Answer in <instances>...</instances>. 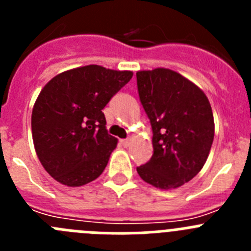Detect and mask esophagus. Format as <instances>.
I'll return each instance as SVG.
<instances>
[{
  "instance_id": "obj_1",
  "label": "esophagus",
  "mask_w": 251,
  "mask_h": 251,
  "mask_svg": "<svg viewBox=\"0 0 251 251\" xmlns=\"http://www.w3.org/2000/svg\"><path fill=\"white\" fill-rule=\"evenodd\" d=\"M121 145L124 146V147H128V146L130 145V142H132V139L130 138H127V139H121Z\"/></svg>"
}]
</instances>
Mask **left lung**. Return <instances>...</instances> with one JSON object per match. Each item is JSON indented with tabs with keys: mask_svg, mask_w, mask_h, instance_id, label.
<instances>
[{
	"mask_svg": "<svg viewBox=\"0 0 251 251\" xmlns=\"http://www.w3.org/2000/svg\"><path fill=\"white\" fill-rule=\"evenodd\" d=\"M137 88L153 133L152 157L137 172L157 188L179 187L200 172L211 150V105L200 88L170 69L138 72Z\"/></svg>",
	"mask_w": 251,
	"mask_h": 251,
	"instance_id": "left-lung-1",
	"label": "left lung"
}]
</instances>
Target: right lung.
Listing matches in <instances>:
<instances>
[{"instance_id":"right-lung-1","label":"right lung","mask_w":251,"mask_h":251,"mask_svg":"<svg viewBox=\"0 0 251 251\" xmlns=\"http://www.w3.org/2000/svg\"><path fill=\"white\" fill-rule=\"evenodd\" d=\"M132 76V72L88 65L61 73L44 86L31 129L37 157L57 182L76 187L100 176L117 146L101 110Z\"/></svg>"}]
</instances>
